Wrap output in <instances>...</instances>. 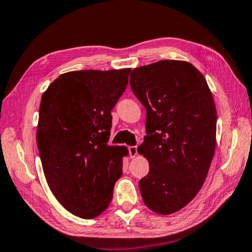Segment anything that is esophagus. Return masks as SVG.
Masks as SVG:
<instances>
[{
    "mask_svg": "<svg viewBox=\"0 0 252 252\" xmlns=\"http://www.w3.org/2000/svg\"><path fill=\"white\" fill-rule=\"evenodd\" d=\"M138 155V148L136 147H129V156L130 158H134Z\"/></svg>",
    "mask_w": 252,
    "mask_h": 252,
    "instance_id": "34e87169",
    "label": "esophagus"
}]
</instances>
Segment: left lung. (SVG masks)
<instances>
[{
    "label": "left lung",
    "mask_w": 252,
    "mask_h": 252,
    "mask_svg": "<svg viewBox=\"0 0 252 252\" xmlns=\"http://www.w3.org/2000/svg\"><path fill=\"white\" fill-rule=\"evenodd\" d=\"M130 85L147 109V135L138 152L150 171L139 181L140 192L150 210L171 215L198 194L215 156L212 93L198 69L176 60L135 67Z\"/></svg>",
    "instance_id": "8db88e82"
}]
</instances>
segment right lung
Here are the masks:
<instances>
[{
    "mask_svg": "<svg viewBox=\"0 0 252 252\" xmlns=\"http://www.w3.org/2000/svg\"><path fill=\"white\" fill-rule=\"evenodd\" d=\"M130 69L61 74L40 104L36 142L46 182L72 215L92 219L112 200L126 147L109 146L111 110L126 91Z\"/></svg>",
    "mask_w": 252,
    "mask_h": 252,
    "instance_id": "right-lung-1",
    "label": "right lung"
}]
</instances>
